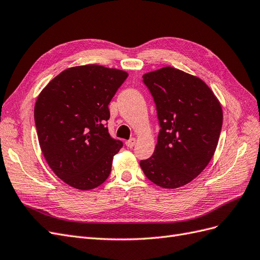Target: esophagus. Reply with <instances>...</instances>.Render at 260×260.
<instances>
[{
	"instance_id": "obj_1",
	"label": "esophagus",
	"mask_w": 260,
	"mask_h": 260,
	"mask_svg": "<svg viewBox=\"0 0 260 260\" xmlns=\"http://www.w3.org/2000/svg\"><path fill=\"white\" fill-rule=\"evenodd\" d=\"M136 144V139L135 138H132V139H130V140H128V141H125V145H127V147H133V145Z\"/></svg>"
}]
</instances>
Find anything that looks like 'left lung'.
Listing matches in <instances>:
<instances>
[{"label":"left lung","instance_id":"left-lung-1","mask_svg":"<svg viewBox=\"0 0 260 260\" xmlns=\"http://www.w3.org/2000/svg\"><path fill=\"white\" fill-rule=\"evenodd\" d=\"M154 99L159 133L153 155L140 161L144 175L165 188L187 184L214 156L222 127V109L200 78L174 67L143 75Z\"/></svg>","mask_w":260,"mask_h":260}]
</instances>
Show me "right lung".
Instances as JSON below:
<instances>
[{"label": "right lung", "mask_w": 260, "mask_h": 260, "mask_svg": "<svg viewBox=\"0 0 260 260\" xmlns=\"http://www.w3.org/2000/svg\"><path fill=\"white\" fill-rule=\"evenodd\" d=\"M123 70L100 65L68 68L38 96L35 122L44 158L59 179L78 190L101 185L122 147L111 137L108 105L127 79Z\"/></svg>", "instance_id": "1"}]
</instances>
